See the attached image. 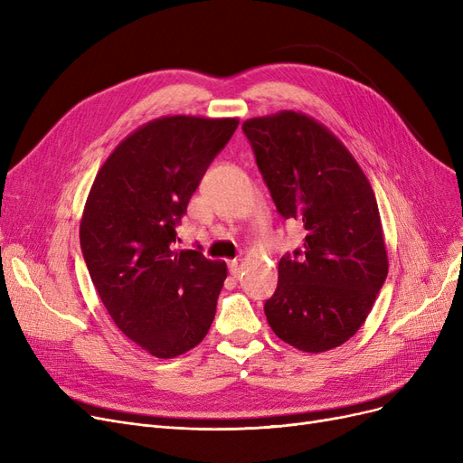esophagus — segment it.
<instances>
[{"mask_svg":"<svg viewBox=\"0 0 463 463\" xmlns=\"http://www.w3.org/2000/svg\"><path fill=\"white\" fill-rule=\"evenodd\" d=\"M241 270H244V260H241V259H234V260L229 262V272H231V276L240 278V276H241Z\"/></svg>","mask_w":463,"mask_h":463,"instance_id":"1","label":"esophagus"}]
</instances>
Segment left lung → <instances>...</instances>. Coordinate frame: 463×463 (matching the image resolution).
<instances>
[{"mask_svg":"<svg viewBox=\"0 0 463 463\" xmlns=\"http://www.w3.org/2000/svg\"><path fill=\"white\" fill-rule=\"evenodd\" d=\"M244 129L278 212L304 223V250L285 255L264 313L304 353L345 344L366 321L388 274L373 189L344 142L317 119L281 110Z\"/></svg>","mask_w":463,"mask_h":463,"instance_id":"8db88e82","label":"left lung"}]
</instances>
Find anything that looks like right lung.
I'll use <instances>...</instances> for the list:
<instances>
[{
	"label": "right lung",
	"instance_id": "right-lung-1",
	"mask_svg": "<svg viewBox=\"0 0 463 463\" xmlns=\"http://www.w3.org/2000/svg\"><path fill=\"white\" fill-rule=\"evenodd\" d=\"M238 118L163 116L121 140L97 173L80 222L90 278L116 326L157 358L199 345L227 264L176 250V225Z\"/></svg>",
	"mask_w": 463,
	"mask_h": 463
}]
</instances>
